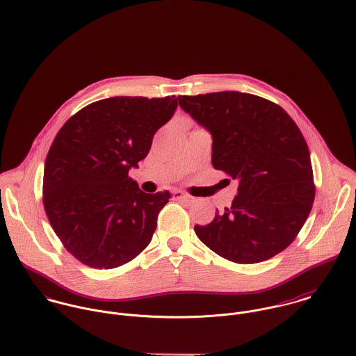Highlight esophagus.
<instances>
[{"mask_svg": "<svg viewBox=\"0 0 356 356\" xmlns=\"http://www.w3.org/2000/svg\"><path fill=\"white\" fill-rule=\"evenodd\" d=\"M172 195H174V199H177V200H184V202H186V203H193V202H195L193 197H191L189 195H186V193L182 192V191H175Z\"/></svg>", "mask_w": 356, "mask_h": 356, "instance_id": "esophagus-1", "label": "esophagus"}]
</instances>
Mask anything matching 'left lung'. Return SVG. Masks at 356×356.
Returning a JSON list of instances; mask_svg holds the SVG:
<instances>
[{"label":"left lung","instance_id":"left-lung-1","mask_svg":"<svg viewBox=\"0 0 356 356\" xmlns=\"http://www.w3.org/2000/svg\"><path fill=\"white\" fill-rule=\"evenodd\" d=\"M181 108L212 137L211 161L238 181L230 208L195 226L215 254L243 264L284 251L305 225L315 188L309 151L293 119L248 93L181 96Z\"/></svg>","mask_w":356,"mask_h":356}]
</instances>
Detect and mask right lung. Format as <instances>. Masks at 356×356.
<instances>
[{
	"mask_svg": "<svg viewBox=\"0 0 356 356\" xmlns=\"http://www.w3.org/2000/svg\"><path fill=\"white\" fill-rule=\"evenodd\" d=\"M179 100V99H178ZM178 100L111 97L92 102L57 133L45 161L44 205L65 250L96 268H115L152 240L168 191L149 195L129 178Z\"/></svg>",
	"mask_w": 356,
	"mask_h": 356,
	"instance_id": "add662e5",
	"label": "right lung"
}]
</instances>
